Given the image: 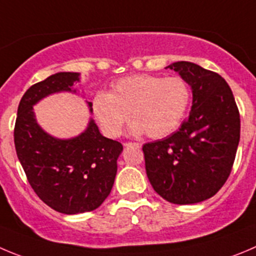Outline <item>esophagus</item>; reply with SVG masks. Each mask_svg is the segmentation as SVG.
<instances>
[{"label":"esophagus","instance_id":"34e87169","mask_svg":"<svg viewBox=\"0 0 256 256\" xmlns=\"http://www.w3.org/2000/svg\"><path fill=\"white\" fill-rule=\"evenodd\" d=\"M126 148L128 146H136V148H142V144L140 142H126L125 144Z\"/></svg>","mask_w":256,"mask_h":256}]
</instances>
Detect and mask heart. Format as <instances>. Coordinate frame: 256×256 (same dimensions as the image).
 <instances>
[{"label":"heart","mask_w":256,"mask_h":256,"mask_svg":"<svg viewBox=\"0 0 256 256\" xmlns=\"http://www.w3.org/2000/svg\"><path fill=\"white\" fill-rule=\"evenodd\" d=\"M190 102V87L182 77L134 74L114 82L111 93H97L92 110L100 128L110 138L121 135L131 114L135 118L131 134L146 132L158 139L180 125Z\"/></svg>","instance_id":"obj_1"}]
</instances>
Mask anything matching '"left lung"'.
<instances>
[{
    "label": "left lung",
    "instance_id": "1",
    "mask_svg": "<svg viewBox=\"0 0 256 256\" xmlns=\"http://www.w3.org/2000/svg\"><path fill=\"white\" fill-rule=\"evenodd\" d=\"M166 68L192 88L190 117L178 131L142 146L152 188L174 204L208 200L225 184L240 142V114L232 90L214 72L190 62Z\"/></svg>",
    "mask_w": 256,
    "mask_h": 256
}]
</instances>
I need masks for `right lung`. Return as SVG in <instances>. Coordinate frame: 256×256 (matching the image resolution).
Instances as JSON below:
<instances>
[{
	"mask_svg": "<svg viewBox=\"0 0 256 256\" xmlns=\"http://www.w3.org/2000/svg\"><path fill=\"white\" fill-rule=\"evenodd\" d=\"M80 73L60 72L31 86L21 98L16 117V154L31 188L52 210L66 214L98 208L108 197L122 145L101 135L90 118L87 128L72 139L45 132L32 106L46 96L73 92ZM92 112V102H88Z\"/></svg>",
	"mask_w": 256,
	"mask_h": 256,
	"instance_id": "add662e5",
	"label": "right lung"
}]
</instances>
